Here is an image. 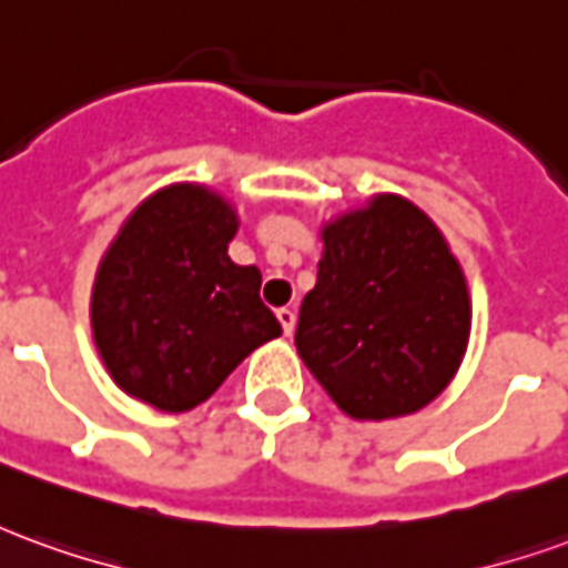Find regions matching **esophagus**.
<instances>
[{"mask_svg":"<svg viewBox=\"0 0 568 568\" xmlns=\"http://www.w3.org/2000/svg\"><path fill=\"white\" fill-rule=\"evenodd\" d=\"M276 320H280V325H283V332L292 337V332H295V310H276Z\"/></svg>","mask_w":568,"mask_h":568,"instance_id":"esophagus-1","label":"esophagus"}]
</instances>
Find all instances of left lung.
I'll return each mask as SVG.
<instances>
[{"label":"left lung","mask_w":568,"mask_h":568,"mask_svg":"<svg viewBox=\"0 0 568 568\" xmlns=\"http://www.w3.org/2000/svg\"><path fill=\"white\" fill-rule=\"evenodd\" d=\"M316 285L297 316L310 374L353 419H393L435 402L471 332L463 267L426 212L377 194L322 227Z\"/></svg>","instance_id":"8db88e82"}]
</instances>
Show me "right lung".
I'll list each match as a JSON object with an SVG mask.
<instances>
[{"label": "right lung", "instance_id": "1", "mask_svg": "<svg viewBox=\"0 0 568 568\" xmlns=\"http://www.w3.org/2000/svg\"><path fill=\"white\" fill-rule=\"evenodd\" d=\"M234 206L179 182L130 212L93 280V344L112 381L182 414L206 402L243 358L283 328L261 301V271L227 255Z\"/></svg>", "mask_w": 568, "mask_h": 568}]
</instances>
